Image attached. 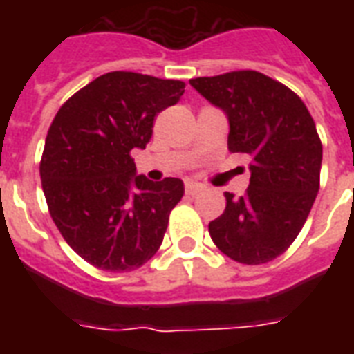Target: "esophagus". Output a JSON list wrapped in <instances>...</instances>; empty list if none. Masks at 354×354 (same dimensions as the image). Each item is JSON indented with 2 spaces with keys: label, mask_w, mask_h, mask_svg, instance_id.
<instances>
[{
  "label": "esophagus",
  "mask_w": 354,
  "mask_h": 354,
  "mask_svg": "<svg viewBox=\"0 0 354 354\" xmlns=\"http://www.w3.org/2000/svg\"><path fill=\"white\" fill-rule=\"evenodd\" d=\"M202 191V185L196 182H185V193L187 194H196Z\"/></svg>",
  "instance_id": "1"
}]
</instances>
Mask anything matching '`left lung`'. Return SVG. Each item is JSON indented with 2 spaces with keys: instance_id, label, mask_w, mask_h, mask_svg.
Here are the masks:
<instances>
[{
  "instance_id": "left-lung-1",
  "label": "left lung",
  "mask_w": 354,
  "mask_h": 354,
  "mask_svg": "<svg viewBox=\"0 0 354 354\" xmlns=\"http://www.w3.org/2000/svg\"><path fill=\"white\" fill-rule=\"evenodd\" d=\"M230 119V152L250 158V187L226 193V209L209 222L215 246L241 264L285 253L301 232L319 189L322 139L305 102L253 69L189 80Z\"/></svg>"
}]
</instances>
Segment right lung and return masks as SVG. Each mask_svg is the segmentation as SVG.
<instances>
[{
	"label": "right lung",
	"mask_w": 354,
	"mask_h": 354,
	"mask_svg": "<svg viewBox=\"0 0 354 354\" xmlns=\"http://www.w3.org/2000/svg\"><path fill=\"white\" fill-rule=\"evenodd\" d=\"M183 91L182 80L112 71L69 97L53 119L41 189L64 241L91 266L130 272L160 250L183 183L133 176L132 150L147 147L156 115Z\"/></svg>",
	"instance_id": "1"
}]
</instances>
